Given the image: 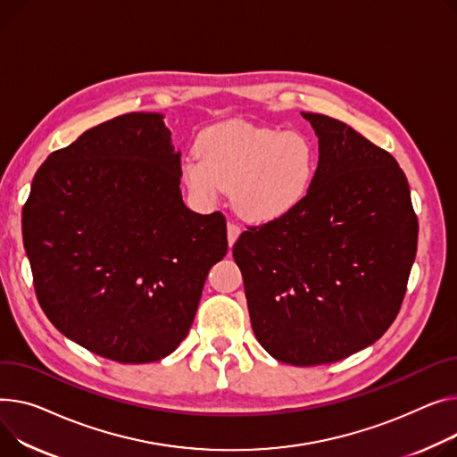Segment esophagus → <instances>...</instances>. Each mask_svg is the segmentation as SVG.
<instances>
[{
    "label": "esophagus",
    "instance_id": "obj_1",
    "mask_svg": "<svg viewBox=\"0 0 457 457\" xmlns=\"http://www.w3.org/2000/svg\"><path fill=\"white\" fill-rule=\"evenodd\" d=\"M238 235H240V228L235 222H228V242H229V246L235 245V240L238 238Z\"/></svg>",
    "mask_w": 457,
    "mask_h": 457
}]
</instances>
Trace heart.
<instances>
[{"label":"heart","instance_id":"heart-1","mask_svg":"<svg viewBox=\"0 0 457 457\" xmlns=\"http://www.w3.org/2000/svg\"><path fill=\"white\" fill-rule=\"evenodd\" d=\"M318 165V148L305 134L226 120L198 136L196 154L181 163V178L202 202L231 191L238 215L264 224L307 198Z\"/></svg>","mask_w":457,"mask_h":457}]
</instances>
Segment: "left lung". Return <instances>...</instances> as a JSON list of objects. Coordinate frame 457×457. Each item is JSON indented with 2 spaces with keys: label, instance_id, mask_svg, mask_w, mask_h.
Returning a JSON list of instances; mask_svg holds the SVG:
<instances>
[{
  "label": "left lung",
  "instance_id": "1",
  "mask_svg": "<svg viewBox=\"0 0 457 457\" xmlns=\"http://www.w3.org/2000/svg\"><path fill=\"white\" fill-rule=\"evenodd\" d=\"M301 115L320 145L314 184L288 215L242 233L233 259L259 344L320 366L375 344L397 318L419 222L389 152L338 119Z\"/></svg>",
  "mask_w": 457,
  "mask_h": 457
}]
</instances>
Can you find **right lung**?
Instances as JSON below:
<instances>
[{
	"instance_id": "1",
	"label": "right lung",
	"mask_w": 457,
	"mask_h": 457,
	"mask_svg": "<svg viewBox=\"0 0 457 457\" xmlns=\"http://www.w3.org/2000/svg\"><path fill=\"white\" fill-rule=\"evenodd\" d=\"M179 156L162 113L134 112L54 150L30 186L21 231L40 307L103 358L170 354L228 253L222 212L181 200Z\"/></svg>"
}]
</instances>
